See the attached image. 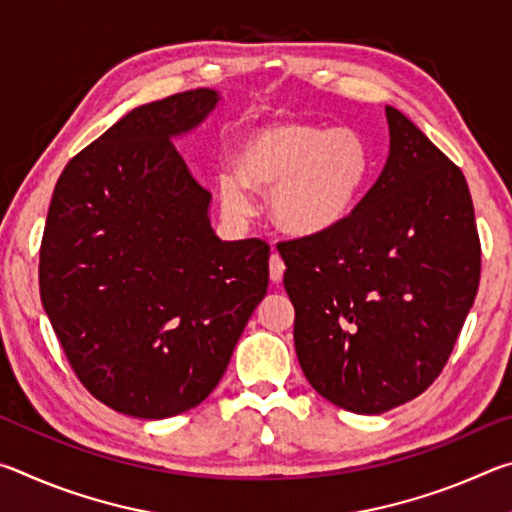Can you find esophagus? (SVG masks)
I'll use <instances>...</instances> for the list:
<instances>
[{
  "label": "esophagus",
  "mask_w": 512,
  "mask_h": 512,
  "mask_svg": "<svg viewBox=\"0 0 512 512\" xmlns=\"http://www.w3.org/2000/svg\"><path fill=\"white\" fill-rule=\"evenodd\" d=\"M268 273H271V280L273 282H280L282 280V273H284V259L280 257V253L271 255V262H268Z\"/></svg>",
  "instance_id": "obj_1"
}]
</instances>
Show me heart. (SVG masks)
Returning <instances> with one entry per match:
<instances>
[{
    "instance_id": "obj_1",
    "label": "heart",
    "mask_w": 512,
    "mask_h": 512,
    "mask_svg": "<svg viewBox=\"0 0 512 512\" xmlns=\"http://www.w3.org/2000/svg\"><path fill=\"white\" fill-rule=\"evenodd\" d=\"M241 171L219 173L221 201L235 214L250 210V183L273 187L271 210L293 232H320L343 221L372 169L368 142L354 128L275 121L250 133L239 149Z\"/></svg>"
}]
</instances>
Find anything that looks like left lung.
Wrapping results in <instances>:
<instances>
[{
    "label": "left lung",
    "instance_id": "obj_1",
    "mask_svg": "<svg viewBox=\"0 0 512 512\" xmlns=\"http://www.w3.org/2000/svg\"><path fill=\"white\" fill-rule=\"evenodd\" d=\"M391 153L357 207L332 228L287 239L293 341L316 391L375 415L438 379L481 277V241L463 171L386 106Z\"/></svg>",
    "mask_w": 512,
    "mask_h": 512
}]
</instances>
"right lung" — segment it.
<instances>
[{
  "mask_svg": "<svg viewBox=\"0 0 512 512\" xmlns=\"http://www.w3.org/2000/svg\"><path fill=\"white\" fill-rule=\"evenodd\" d=\"M198 88L146 103L60 173L40 244V298L74 375L99 402L160 420L219 384L266 296L264 239L221 241L171 137L210 115Z\"/></svg>",
  "mask_w": 512,
  "mask_h": 512,
  "instance_id": "1",
  "label": "right lung"
}]
</instances>
